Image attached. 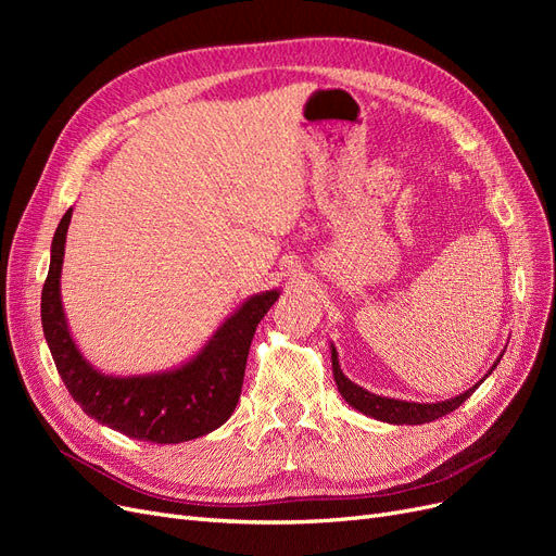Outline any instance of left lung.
Instances as JSON below:
<instances>
[{"mask_svg": "<svg viewBox=\"0 0 556 556\" xmlns=\"http://www.w3.org/2000/svg\"><path fill=\"white\" fill-rule=\"evenodd\" d=\"M506 352V350H503ZM503 355H498V359L492 364L490 371L484 374V378L490 376L496 364L501 362ZM331 368H333V380L336 387H339L341 396L348 401V406H352L355 410L380 419V422H390V425H425V422H433V419H439L447 413H452L454 408H459L462 403L473 394L478 387L484 382V378L480 382H476L470 390H466L459 396H452L445 401H435V403H415V401H401V399H390V396H380L364 390L357 382H352L343 371H341V364H339V352H336L333 343H331Z\"/></svg>", "mask_w": 556, "mask_h": 556, "instance_id": "1", "label": "left lung"}]
</instances>
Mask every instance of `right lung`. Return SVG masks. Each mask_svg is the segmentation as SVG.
Listing matches in <instances>:
<instances>
[{
    "label": "right lung",
    "mask_w": 556,
    "mask_h": 556,
    "mask_svg": "<svg viewBox=\"0 0 556 556\" xmlns=\"http://www.w3.org/2000/svg\"><path fill=\"white\" fill-rule=\"evenodd\" d=\"M72 213L74 208L64 213L50 243V266L41 292V325L58 374L74 401L99 425L134 441L185 443L223 427L241 396L252 336L280 292L266 290L248 296L192 359L169 371L102 374L83 357L62 306L60 276Z\"/></svg>",
    "instance_id": "1"
}]
</instances>
